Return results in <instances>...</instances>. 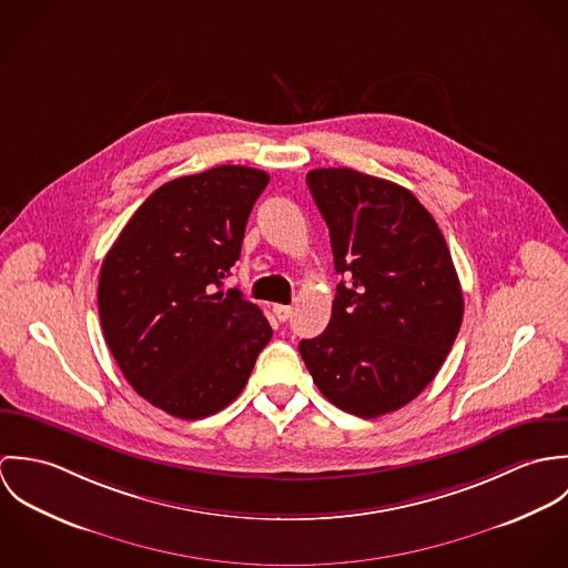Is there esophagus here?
I'll list each match as a JSON object with an SVG mask.
<instances>
[{
  "label": "esophagus",
  "mask_w": 568,
  "mask_h": 568,
  "mask_svg": "<svg viewBox=\"0 0 568 568\" xmlns=\"http://www.w3.org/2000/svg\"><path fill=\"white\" fill-rule=\"evenodd\" d=\"M273 315L277 317V322H288L291 315H293V308H291V306H284V304H275V306H273Z\"/></svg>",
  "instance_id": "1"
}]
</instances>
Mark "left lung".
Masks as SVG:
<instances>
[{
  "label": "left lung",
  "instance_id": "1",
  "mask_svg": "<svg viewBox=\"0 0 568 568\" xmlns=\"http://www.w3.org/2000/svg\"><path fill=\"white\" fill-rule=\"evenodd\" d=\"M338 282L324 332L300 354L325 398L378 417L417 398L464 320L459 277L435 219L403 185L352 168L306 176Z\"/></svg>",
  "mask_w": 568,
  "mask_h": 568
}]
</instances>
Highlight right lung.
<instances>
[{"instance_id":"add662e5","label":"right lung","mask_w":568,"mask_h":568,"mask_svg":"<svg viewBox=\"0 0 568 568\" xmlns=\"http://www.w3.org/2000/svg\"><path fill=\"white\" fill-rule=\"evenodd\" d=\"M268 174L246 165L172 179L131 216L98 282L104 341L131 387L181 419L230 405L273 329L223 280Z\"/></svg>"}]
</instances>
